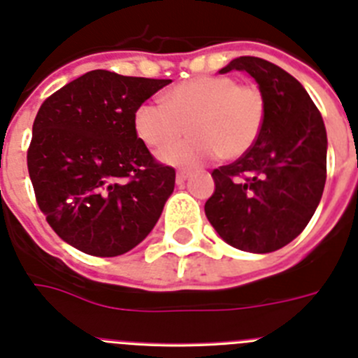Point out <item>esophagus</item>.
I'll return each mask as SVG.
<instances>
[{
    "instance_id": "obj_1",
    "label": "esophagus",
    "mask_w": 358,
    "mask_h": 358,
    "mask_svg": "<svg viewBox=\"0 0 358 358\" xmlns=\"http://www.w3.org/2000/svg\"><path fill=\"white\" fill-rule=\"evenodd\" d=\"M188 177H189L188 172H185V170H179V172H177V176H176L177 185H182V182H185L186 179H188Z\"/></svg>"
}]
</instances>
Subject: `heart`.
<instances>
[{
  "label": "heart",
  "mask_w": 358,
  "mask_h": 358,
  "mask_svg": "<svg viewBox=\"0 0 358 358\" xmlns=\"http://www.w3.org/2000/svg\"><path fill=\"white\" fill-rule=\"evenodd\" d=\"M265 98L256 85L238 84L226 75H202L173 85L161 102H145L134 113V131L150 148L186 141L161 152V161L194 169L222 154L245 156L265 123Z\"/></svg>",
  "instance_id": "b5f03b06"
}]
</instances>
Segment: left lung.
<instances>
[{"label":"left lung","mask_w":358,"mask_h":358,"mask_svg":"<svg viewBox=\"0 0 358 358\" xmlns=\"http://www.w3.org/2000/svg\"><path fill=\"white\" fill-rule=\"evenodd\" d=\"M248 71L265 98L255 147L211 172L204 211L220 238L240 251L273 252L310 222L327 182V129L299 82L273 62L238 57L220 73Z\"/></svg>","instance_id":"left-lung-1"}]
</instances>
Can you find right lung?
<instances>
[{"label": "right lung", "instance_id": "right-lung-1", "mask_svg": "<svg viewBox=\"0 0 358 358\" xmlns=\"http://www.w3.org/2000/svg\"><path fill=\"white\" fill-rule=\"evenodd\" d=\"M170 82L94 69L41 106L28 173L52 229L78 251L123 255L156 226L176 170L138 138L134 113Z\"/></svg>", "mask_w": 358, "mask_h": 358}]
</instances>
